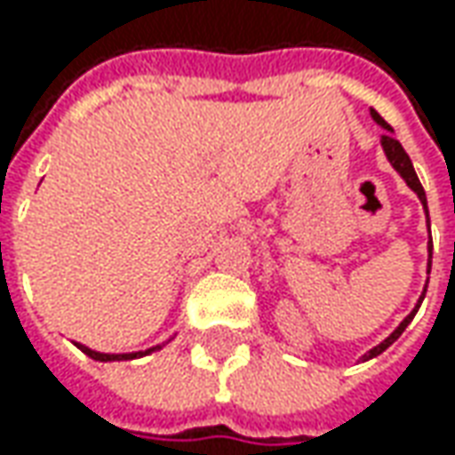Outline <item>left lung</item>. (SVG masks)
<instances>
[{
	"instance_id": "8db88e82",
	"label": "left lung",
	"mask_w": 455,
	"mask_h": 455,
	"mask_svg": "<svg viewBox=\"0 0 455 455\" xmlns=\"http://www.w3.org/2000/svg\"><path fill=\"white\" fill-rule=\"evenodd\" d=\"M370 114H372V118H375L377 124H379V126L385 129L382 139H379V144H382V151H385L387 162L393 164L395 172H397V174H400V177L405 180V184L411 187L412 192L418 195V200L423 202V210H426V218H428V200H426V189H423V184H420L418 174H415V169H412L411 156L405 154L403 144H400V141H397V139L393 136V133H395L393 126H390V124H387V121H385L382 116L377 114L375 108H370ZM428 230H430V218H428ZM430 263H433V240H428V273H430ZM426 291H428V283H426V289H423V296L418 299V304H415V308H412L411 314H408V316H405V319L400 322V326L395 329V331L390 334V337H387V339L379 341L377 347H372V349H370V352H367V355L362 357V362H367V359H372V357H377V355H382V352H385V349H387V347H390V344H393V341L397 339V337H400L403 331H405V326L412 322L415 311H418V308H420V304H423V299H426Z\"/></svg>"
}]
</instances>
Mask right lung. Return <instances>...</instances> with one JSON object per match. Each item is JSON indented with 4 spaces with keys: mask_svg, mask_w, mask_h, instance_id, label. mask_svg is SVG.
Segmentation results:
<instances>
[{
    "mask_svg": "<svg viewBox=\"0 0 455 455\" xmlns=\"http://www.w3.org/2000/svg\"><path fill=\"white\" fill-rule=\"evenodd\" d=\"M76 347H78L80 352H85L91 359H96V362H124V359H136V357H147L151 352H156V349H162L164 344H156V347H149V349H144V352H126V355H106V352H96V349H91V347H85V344H80L76 341Z\"/></svg>",
    "mask_w": 455,
    "mask_h": 455,
    "instance_id": "obj_1",
    "label": "right lung"
}]
</instances>
